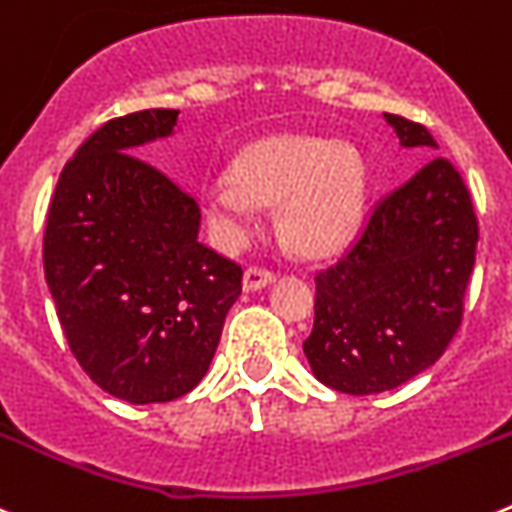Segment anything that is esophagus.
Masks as SVG:
<instances>
[{
  "label": "esophagus",
  "instance_id": "esophagus-1",
  "mask_svg": "<svg viewBox=\"0 0 512 512\" xmlns=\"http://www.w3.org/2000/svg\"><path fill=\"white\" fill-rule=\"evenodd\" d=\"M275 280V273L265 267H247L245 270V290H260Z\"/></svg>",
  "mask_w": 512,
  "mask_h": 512
}]
</instances>
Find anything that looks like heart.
<instances>
[{
  "mask_svg": "<svg viewBox=\"0 0 512 512\" xmlns=\"http://www.w3.org/2000/svg\"><path fill=\"white\" fill-rule=\"evenodd\" d=\"M365 176L352 147L319 137H275L250 147L232 173L204 186L209 222L224 239L257 224V201L280 206V232L301 252H326L352 232Z\"/></svg>",
  "mask_w": 512,
  "mask_h": 512,
  "instance_id": "b5f03b06",
  "label": "heart"
}]
</instances>
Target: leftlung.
Here are the masks:
<instances>
[{"label":"left lung","instance_id":"1","mask_svg":"<svg viewBox=\"0 0 512 512\" xmlns=\"http://www.w3.org/2000/svg\"><path fill=\"white\" fill-rule=\"evenodd\" d=\"M385 122L403 147H439L423 124L398 114ZM477 239L467 186L441 155L382 196L347 252L316 273L303 342L316 380L375 395L434 365L462 326Z\"/></svg>","mask_w":512,"mask_h":512}]
</instances>
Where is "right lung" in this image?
Segmentation results:
<instances>
[{
  "label": "right lung",
  "mask_w": 512,
  "mask_h": 512,
  "mask_svg": "<svg viewBox=\"0 0 512 512\" xmlns=\"http://www.w3.org/2000/svg\"><path fill=\"white\" fill-rule=\"evenodd\" d=\"M178 109L109 119L66 163L43 237L58 321L86 375L127 403H168L206 375L242 267L199 242L201 209L137 158Z\"/></svg>",
  "instance_id": "add662e5"
}]
</instances>
